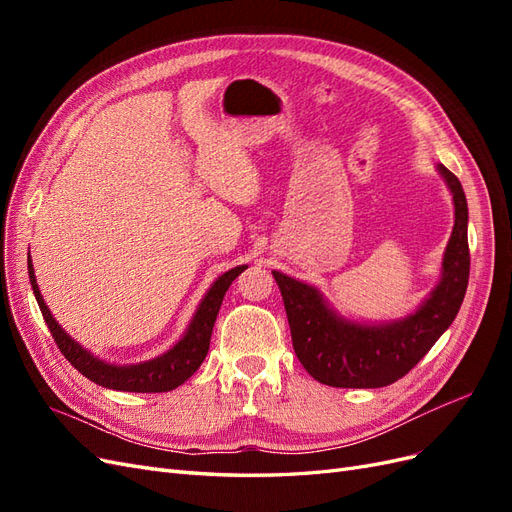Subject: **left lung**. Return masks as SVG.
Instances as JSON below:
<instances>
[{"mask_svg":"<svg viewBox=\"0 0 512 512\" xmlns=\"http://www.w3.org/2000/svg\"><path fill=\"white\" fill-rule=\"evenodd\" d=\"M438 173L453 194L455 226L442 256L440 282L412 314L389 322L342 316L324 294L271 271L282 290L292 346L314 380L337 389H380L404 378L451 327L470 277L468 203L459 179L444 164Z\"/></svg>","mask_w":512,"mask_h":512,"instance_id":"8db88e82","label":"left lung"}]
</instances>
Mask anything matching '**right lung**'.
<instances>
[{
  "label": "right lung",
  "mask_w": 512,
  "mask_h": 512,
  "mask_svg": "<svg viewBox=\"0 0 512 512\" xmlns=\"http://www.w3.org/2000/svg\"><path fill=\"white\" fill-rule=\"evenodd\" d=\"M247 269V265H239L222 273L218 280L211 284L203 301L198 303L196 312L188 324V329L181 335L179 342L166 350L164 354L156 356V359H149L143 363H132V365H115L98 359L96 354H91L87 348H83L76 339H72L64 329L59 327V322L53 318L49 305L44 303L42 292L36 282L34 273V262L32 256L27 258V271H29V282H32L36 301L40 305V312L44 316L46 327H49L55 344L59 346L61 354L79 369L85 378L96 382L104 389L113 391H128V393H166L173 391L188 380L194 371L205 361L209 352L211 342V331L215 318H218L220 305L224 301V294L228 286L237 280V277Z\"/></svg>",
  "instance_id": "obj_1"
}]
</instances>
